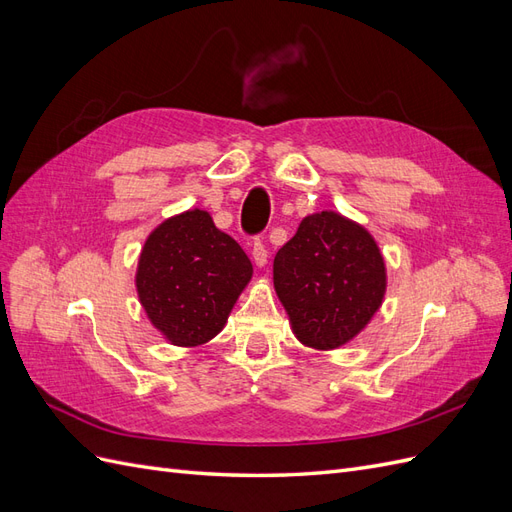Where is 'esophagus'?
<instances>
[{
	"label": "esophagus",
	"instance_id": "1",
	"mask_svg": "<svg viewBox=\"0 0 512 512\" xmlns=\"http://www.w3.org/2000/svg\"><path fill=\"white\" fill-rule=\"evenodd\" d=\"M252 260H254V265L258 267V269H262V267H267V260H269V252H267V245L262 243L260 239L258 241H254V250H252Z\"/></svg>",
	"mask_w": 512,
	"mask_h": 512
}]
</instances>
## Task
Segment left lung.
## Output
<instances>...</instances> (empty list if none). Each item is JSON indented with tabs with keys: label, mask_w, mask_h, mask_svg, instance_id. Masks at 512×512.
Listing matches in <instances>:
<instances>
[{
	"label": "left lung",
	"mask_w": 512,
	"mask_h": 512,
	"mask_svg": "<svg viewBox=\"0 0 512 512\" xmlns=\"http://www.w3.org/2000/svg\"><path fill=\"white\" fill-rule=\"evenodd\" d=\"M386 282L374 235L337 211L305 215L273 260L290 329L314 350L342 348L363 333L384 303Z\"/></svg>",
	"instance_id": "8db88e82"
}]
</instances>
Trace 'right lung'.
Instances as JSON below:
<instances>
[{"instance_id":"add662e5","label":"right lung","mask_w":512,"mask_h":512,"mask_svg":"<svg viewBox=\"0 0 512 512\" xmlns=\"http://www.w3.org/2000/svg\"><path fill=\"white\" fill-rule=\"evenodd\" d=\"M252 273L241 245L209 211L188 209L149 232L134 284L151 327L168 344L194 348L226 327Z\"/></svg>"}]
</instances>
